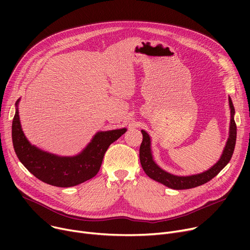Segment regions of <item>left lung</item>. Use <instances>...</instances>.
<instances>
[{"instance_id": "obj_1", "label": "left lung", "mask_w": 250, "mask_h": 250, "mask_svg": "<svg viewBox=\"0 0 250 250\" xmlns=\"http://www.w3.org/2000/svg\"><path fill=\"white\" fill-rule=\"evenodd\" d=\"M229 106L231 109L229 138L226 143L224 151L222 153L221 158L214 166H212L205 172H202L200 174L190 175V176H177V175H173L166 172L165 170L161 169L153 160L152 151H151V139L147 134V132L142 129L143 142L140 147V161L145 173L150 178L158 181L162 183V185L173 189H188V188H196L202 185H205V183L214 178L231 160V157L233 155L235 144H236L237 127H236V124L234 121L235 109L230 97H229Z\"/></svg>"}]
</instances>
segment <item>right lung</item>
Returning a JSON list of instances; mask_svg holds the SVG:
<instances>
[{
	"mask_svg": "<svg viewBox=\"0 0 250 250\" xmlns=\"http://www.w3.org/2000/svg\"><path fill=\"white\" fill-rule=\"evenodd\" d=\"M19 100L16 102V112L12 123V141L15 153L30 173L50 186L70 188L94 177L110 144L126 132V128L98 132L80 154L72 157L57 156L32 146L26 139L20 125Z\"/></svg>",
	"mask_w": 250,
	"mask_h": 250,
	"instance_id": "add662e5",
	"label": "right lung"
}]
</instances>
